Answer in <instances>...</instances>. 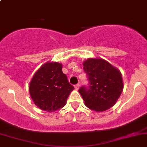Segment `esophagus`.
Listing matches in <instances>:
<instances>
[{
    "instance_id": "esophagus-1",
    "label": "esophagus",
    "mask_w": 147,
    "mask_h": 147,
    "mask_svg": "<svg viewBox=\"0 0 147 147\" xmlns=\"http://www.w3.org/2000/svg\"><path fill=\"white\" fill-rule=\"evenodd\" d=\"M80 84H76V85H75V90H78L80 89Z\"/></svg>"
}]
</instances>
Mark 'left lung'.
I'll list each match as a JSON object with an SVG mask.
<instances>
[{
    "mask_svg": "<svg viewBox=\"0 0 147 147\" xmlns=\"http://www.w3.org/2000/svg\"><path fill=\"white\" fill-rule=\"evenodd\" d=\"M83 69L90 80V87L79 90L84 105L97 112H104L115 105L124 89L121 72L100 57L83 62Z\"/></svg>",
    "mask_w": 147,
    "mask_h": 147,
    "instance_id": "obj_1",
    "label": "left lung"
}]
</instances>
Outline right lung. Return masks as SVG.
I'll use <instances>...</instances> for the list:
<instances>
[{
  "mask_svg": "<svg viewBox=\"0 0 147 147\" xmlns=\"http://www.w3.org/2000/svg\"><path fill=\"white\" fill-rule=\"evenodd\" d=\"M74 87L63 72V65L47 62L36 71L29 84V92L38 108L53 112L63 108Z\"/></svg>",
  "mask_w": 147,
  "mask_h": 147,
  "instance_id": "right-lung-1",
  "label": "right lung"
}]
</instances>
